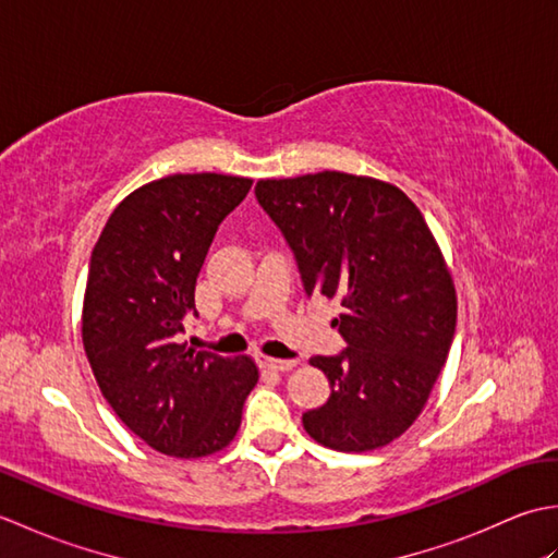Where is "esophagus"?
<instances>
[{"label": "esophagus", "instance_id": "34e87169", "mask_svg": "<svg viewBox=\"0 0 558 558\" xmlns=\"http://www.w3.org/2000/svg\"><path fill=\"white\" fill-rule=\"evenodd\" d=\"M260 369L266 372H278V374H286V372H292L294 366H298V362L294 360H272V357H260L258 360Z\"/></svg>", "mask_w": 558, "mask_h": 558}]
</instances>
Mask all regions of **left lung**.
<instances>
[{
	"label": "left lung",
	"instance_id": "obj_1",
	"mask_svg": "<svg viewBox=\"0 0 558 558\" xmlns=\"http://www.w3.org/2000/svg\"><path fill=\"white\" fill-rule=\"evenodd\" d=\"M256 198L286 234L304 290L338 300L348 350L312 357L330 381L302 417L316 444L366 453L420 417L456 333V282L420 208L396 184L324 170L260 180Z\"/></svg>",
	"mask_w": 558,
	"mask_h": 558
}]
</instances>
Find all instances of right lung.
I'll use <instances>...</instances> for the list:
<instances>
[{
	"label": "right lung",
	"instance_id": "add662e5",
	"mask_svg": "<svg viewBox=\"0 0 558 558\" xmlns=\"http://www.w3.org/2000/svg\"><path fill=\"white\" fill-rule=\"evenodd\" d=\"M254 180L168 174L134 189L105 222L81 312L83 350L102 398L129 429L170 458H206L232 444L252 357H218L180 342L198 316L194 290L218 225Z\"/></svg>",
	"mask_w": 558,
	"mask_h": 558
}]
</instances>
